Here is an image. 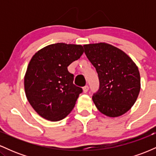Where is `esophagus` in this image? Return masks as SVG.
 <instances>
[{
  "label": "esophagus",
  "instance_id": "1",
  "mask_svg": "<svg viewBox=\"0 0 156 156\" xmlns=\"http://www.w3.org/2000/svg\"><path fill=\"white\" fill-rule=\"evenodd\" d=\"M89 90V87L88 86H85V87H83V91L84 93H87V92H88Z\"/></svg>",
  "mask_w": 156,
  "mask_h": 156
}]
</instances>
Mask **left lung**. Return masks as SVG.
<instances>
[{"label": "left lung", "mask_w": 156, "mask_h": 156, "mask_svg": "<svg viewBox=\"0 0 156 156\" xmlns=\"http://www.w3.org/2000/svg\"><path fill=\"white\" fill-rule=\"evenodd\" d=\"M84 52L95 67L100 89L92 97L100 112L109 117L122 116L136 101L141 79L136 64L124 51L112 44H84Z\"/></svg>", "instance_id": "obj_1"}]
</instances>
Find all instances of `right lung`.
Wrapping results in <instances>:
<instances>
[{
    "mask_svg": "<svg viewBox=\"0 0 156 156\" xmlns=\"http://www.w3.org/2000/svg\"><path fill=\"white\" fill-rule=\"evenodd\" d=\"M84 50L80 44L56 43L38 51L30 60L24 77L27 100L39 116L59 121L72 112L82 89L73 84L67 67Z\"/></svg>",
    "mask_w": 156,
    "mask_h": 156,
    "instance_id": "right-lung-1",
    "label": "right lung"
}]
</instances>
